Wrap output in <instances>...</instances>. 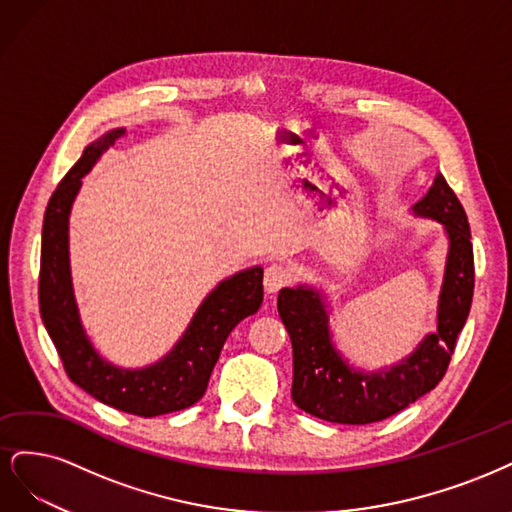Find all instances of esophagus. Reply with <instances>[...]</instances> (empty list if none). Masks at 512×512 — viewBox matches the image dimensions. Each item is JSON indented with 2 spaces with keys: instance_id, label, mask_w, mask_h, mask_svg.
I'll return each instance as SVG.
<instances>
[{
  "instance_id": "34e87169",
  "label": "esophagus",
  "mask_w": 512,
  "mask_h": 512,
  "mask_svg": "<svg viewBox=\"0 0 512 512\" xmlns=\"http://www.w3.org/2000/svg\"><path fill=\"white\" fill-rule=\"evenodd\" d=\"M291 278V272L283 263H272V266L266 268L263 272V287H266L268 293H276L278 289H283Z\"/></svg>"
}]
</instances>
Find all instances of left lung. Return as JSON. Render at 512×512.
Instances as JSON below:
<instances>
[{"instance_id":"left-lung-1","label":"left lung","mask_w":512,"mask_h":512,"mask_svg":"<svg viewBox=\"0 0 512 512\" xmlns=\"http://www.w3.org/2000/svg\"><path fill=\"white\" fill-rule=\"evenodd\" d=\"M410 210L415 217L442 225L449 251L438 295L436 329L425 334L408 357L376 370L355 368L334 342L329 329L332 308L323 291L298 285L278 293V315L293 346L291 398L312 417L344 425L383 421L432 391L449 368L474 293L470 225L464 206L442 174H436L430 191Z\"/></svg>"}]
</instances>
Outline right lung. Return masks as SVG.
<instances>
[{
  "label": "right lung",
  "mask_w": 512,
  "mask_h": 512,
  "mask_svg": "<svg viewBox=\"0 0 512 512\" xmlns=\"http://www.w3.org/2000/svg\"><path fill=\"white\" fill-rule=\"evenodd\" d=\"M123 127L91 142L48 200L42 225L40 315L63 368L80 389L129 415L157 417L202 398L232 329L263 302V268L236 272L214 287L172 349L144 368L114 366L95 349L76 304L70 268V212L87 176Z\"/></svg>",
  "instance_id": "right-lung-1"
}]
</instances>
